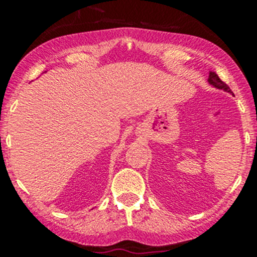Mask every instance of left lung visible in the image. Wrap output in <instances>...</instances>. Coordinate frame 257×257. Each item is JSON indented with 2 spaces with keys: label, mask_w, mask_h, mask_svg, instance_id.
Wrapping results in <instances>:
<instances>
[{
  "label": "left lung",
  "mask_w": 257,
  "mask_h": 257,
  "mask_svg": "<svg viewBox=\"0 0 257 257\" xmlns=\"http://www.w3.org/2000/svg\"><path fill=\"white\" fill-rule=\"evenodd\" d=\"M209 82L211 83L212 85H215V87H217V88H221V89H225V90H227V92H231V90H230V88L227 87V84L225 82H222L221 79L219 78V76H217L216 73H214V72H211V73H210V78H209Z\"/></svg>",
  "instance_id": "left-lung-1"
}]
</instances>
